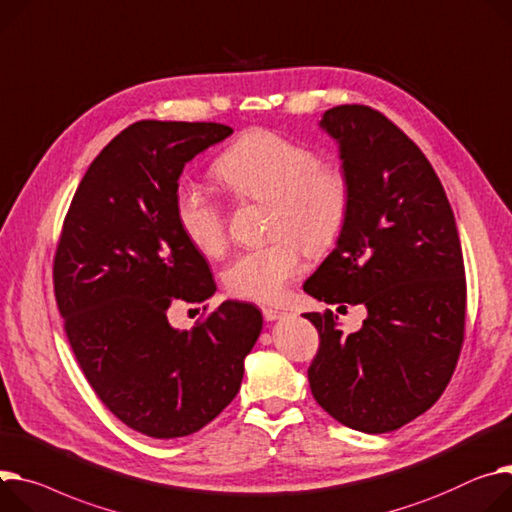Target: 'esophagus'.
I'll use <instances>...</instances> for the list:
<instances>
[{"label": "esophagus", "instance_id": "esophagus-1", "mask_svg": "<svg viewBox=\"0 0 512 512\" xmlns=\"http://www.w3.org/2000/svg\"><path fill=\"white\" fill-rule=\"evenodd\" d=\"M262 316H264L266 322H274V320L283 318L285 311H281V309H277V307H262Z\"/></svg>", "mask_w": 512, "mask_h": 512}]
</instances>
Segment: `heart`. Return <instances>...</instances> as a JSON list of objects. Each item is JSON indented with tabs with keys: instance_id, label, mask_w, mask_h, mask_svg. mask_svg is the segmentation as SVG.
Masks as SVG:
<instances>
[{
	"instance_id": "heart-1",
	"label": "heart",
	"mask_w": 512,
	"mask_h": 512,
	"mask_svg": "<svg viewBox=\"0 0 512 512\" xmlns=\"http://www.w3.org/2000/svg\"><path fill=\"white\" fill-rule=\"evenodd\" d=\"M213 170L235 199L268 203V235L274 238L231 260L223 274L227 291L258 303L279 301L301 270V246L320 256L340 240L352 203L348 174L320 162L309 145L266 129L229 145ZM174 213L184 238L201 254L213 258L225 250V215L205 190L180 184Z\"/></svg>"
}]
</instances>
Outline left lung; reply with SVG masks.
I'll list each match as a JSON object with an SVG mask.
<instances>
[{
    "mask_svg": "<svg viewBox=\"0 0 512 512\" xmlns=\"http://www.w3.org/2000/svg\"><path fill=\"white\" fill-rule=\"evenodd\" d=\"M320 129L338 143L352 203L336 248L303 291L361 303L367 318L344 334L330 309L305 313L320 332L307 377L332 418L379 435L426 412L455 371L465 328L459 233L430 162L381 112L334 106Z\"/></svg>",
    "mask_w": 512,
    "mask_h": 512,
    "instance_id": "1",
    "label": "left lung"
}]
</instances>
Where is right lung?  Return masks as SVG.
<instances>
[{
	"mask_svg": "<svg viewBox=\"0 0 512 512\" xmlns=\"http://www.w3.org/2000/svg\"><path fill=\"white\" fill-rule=\"evenodd\" d=\"M231 133L219 123H133L90 164L57 246L55 299L73 355L102 404L153 439L217 418L262 332L260 309L231 299L192 330L168 322L174 301L217 291L178 227L174 194L192 157Z\"/></svg>",
	"mask_w": 512,
	"mask_h": 512,
	"instance_id": "1",
	"label": "right lung"
}]
</instances>
